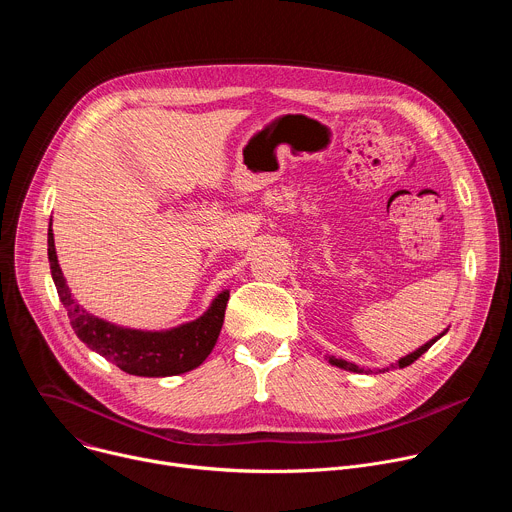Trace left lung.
Returning <instances> with one entry per match:
<instances>
[{
	"instance_id": "left-lung-1",
	"label": "left lung",
	"mask_w": 512,
	"mask_h": 512,
	"mask_svg": "<svg viewBox=\"0 0 512 512\" xmlns=\"http://www.w3.org/2000/svg\"><path fill=\"white\" fill-rule=\"evenodd\" d=\"M448 332V328L440 334V336H435V338H431L429 342H425L423 346H419L417 350H413L411 354H407V356H403V358H399L395 364H389V367H385V369H377V373H389L391 369H405V367H409L411 362H415L423 352H427L429 348H431V344H435L437 340H440L444 334ZM328 362L330 364H334V367H338V369H344V371H350V373H364V375H371V373H375V371H371V369H362V367H358V364H354V362H348V360H344V358H336V356H328Z\"/></svg>"
}]
</instances>
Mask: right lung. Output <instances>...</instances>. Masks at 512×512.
I'll use <instances>...</instances> for the list:
<instances>
[{
    "label": "right lung",
    "mask_w": 512,
    "mask_h": 512,
    "mask_svg": "<svg viewBox=\"0 0 512 512\" xmlns=\"http://www.w3.org/2000/svg\"><path fill=\"white\" fill-rule=\"evenodd\" d=\"M48 261L60 302L75 334L97 354L135 377H174L188 373L212 352L225 322L229 289L218 294L196 320L170 330H133L89 314L70 294L58 265L52 223L48 225Z\"/></svg>",
    "instance_id": "1"
}]
</instances>
